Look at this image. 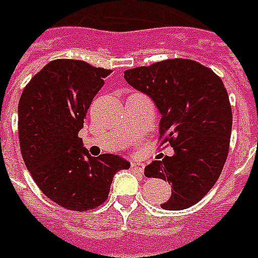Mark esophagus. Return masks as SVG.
Segmentation results:
<instances>
[{"mask_svg": "<svg viewBox=\"0 0 258 258\" xmlns=\"http://www.w3.org/2000/svg\"><path fill=\"white\" fill-rule=\"evenodd\" d=\"M131 169H133V171H135V172L143 173V171H144V163H142V162H133V163H131Z\"/></svg>", "mask_w": 258, "mask_h": 258, "instance_id": "1", "label": "esophagus"}]
</instances>
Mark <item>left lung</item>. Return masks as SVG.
Returning a JSON list of instances; mask_svg holds the SVG:
<instances>
[{
  "instance_id": "8db88e82",
  "label": "left lung",
  "mask_w": 258,
  "mask_h": 258,
  "mask_svg": "<svg viewBox=\"0 0 258 258\" xmlns=\"http://www.w3.org/2000/svg\"><path fill=\"white\" fill-rule=\"evenodd\" d=\"M124 79L154 100L162 114L159 139L173 147L172 156L154 160L144 175L172 185L162 208L192 207L216 184L229 151L232 108L223 81L209 68L184 58L130 69Z\"/></svg>"
}]
</instances>
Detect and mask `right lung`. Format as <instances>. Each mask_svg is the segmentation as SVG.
Here are the masks:
<instances>
[{
  "label": "right lung",
  "mask_w": 258,
  "mask_h": 258,
  "mask_svg": "<svg viewBox=\"0 0 258 258\" xmlns=\"http://www.w3.org/2000/svg\"><path fill=\"white\" fill-rule=\"evenodd\" d=\"M111 70L55 59L30 79L18 104L21 154L39 189L60 207L86 212L108 198L112 177L130 163L118 155L93 158L78 133Z\"/></svg>",
  "instance_id": "obj_1"
}]
</instances>
